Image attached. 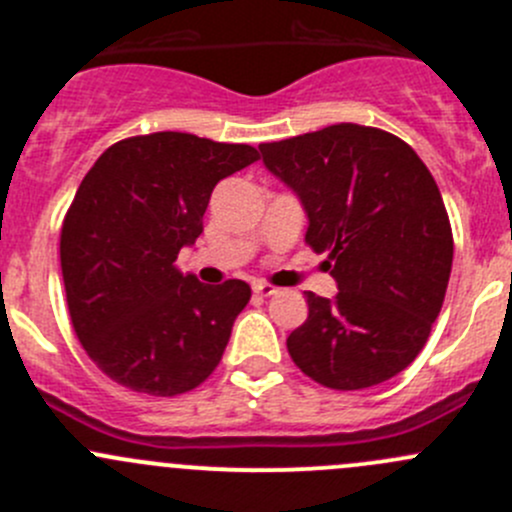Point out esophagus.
Instances as JSON below:
<instances>
[{
  "instance_id": "obj_1",
  "label": "esophagus",
  "mask_w": 512,
  "mask_h": 512,
  "mask_svg": "<svg viewBox=\"0 0 512 512\" xmlns=\"http://www.w3.org/2000/svg\"><path fill=\"white\" fill-rule=\"evenodd\" d=\"M253 291H256L259 296H274L279 289L271 284H266V281H256V284H253Z\"/></svg>"
}]
</instances>
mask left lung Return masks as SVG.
<instances>
[{"label": "left lung", "mask_w": 512, "mask_h": 512, "mask_svg": "<svg viewBox=\"0 0 512 512\" xmlns=\"http://www.w3.org/2000/svg\"><path fill=\"white\" fill-rule=\"evenodd\" d=\"M266 170L306 213V243L329 251L339 294L306 291L289 334L296 367L332 389L382 384L415 362L445 301L452 231L420 155L377 128L342 123L259 145Z\"/></svg>", "instance_id": "left-lung-1"}]
</instances>
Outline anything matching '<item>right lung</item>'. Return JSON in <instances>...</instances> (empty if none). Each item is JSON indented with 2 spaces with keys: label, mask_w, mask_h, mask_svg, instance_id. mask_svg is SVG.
Listing matches in <instances>:
<instances>
[{
  "label": "right lung",
  "mask_w": 512,
  "mask_h": 512,
  "mask_svg": "<svg viewBox=\"0 0 512 512\" xmlns=\"http://www.w3.org/2000/svg\"><path fill=\"white\" fill-rule=\"evenodd\" d=\"M251 145L153 133L110 145L82 178L60 236L72 326L92 362L135 392L173 397L221 362L246 281L201 284L175 266L203 231L218 180Z\"/></svg>",
  "instance_id": "obj_1"
}]
</instances>
